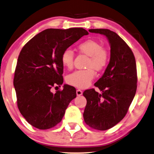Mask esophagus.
<instances>
[{
	"mask_svg": "<svg viewBox=\"0 0 154 154\" xmlns=\"http://www.w3.org/2000/svg\"><path fill=\"white\" fill-rule=\"evenodd\" d=\"M76 93H77V96H80V95H82L83 92H82V90H80V89H77V91H76Z\"/></svg>",
	"mask_w": 154,
	"mask_h": 154,
	"instance_id": "1",
	"label": "esophagus"
}]
</instances>
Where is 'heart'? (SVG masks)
Masks as SVG:
<instances>
[{
	"instance_id": "obj_1",
	"label": "heart",
	"mask_w": 154,
	"mask_h": 154,
	"mask_svg": "<svg viewBox=\"0 0 154 154\" xmlns=\"http://www.w3.org/2000/svg\"><path fill=\"white\" fill-rule=\"evenodd\" d=\"M82 53L87 55L89 60L86 70H78L71 73L67 77L70 84L78 88H84L91 84L95 76V70H103L109 64L110 54L107 48L102 46L99 41L88 39L78 45ZM61 62L64 67L71 69L74 63V53L70 49H66L61 54Z\"/></svg>"
}]
</instances>
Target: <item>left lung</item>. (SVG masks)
<instances>
[{
  "mask_svg": "<svg viewBox=\"0 0 154 154\" xmlns=\"http://www.w3.org/2000/svg\"><path fill=\"white\" fill-rule=\"evenodd\" d=\"M104 34L111 45V58L103 76L95 84L102 91L86 90L87 103L83 114L85 122L94 129L104 131L125 118L137 89V68L134 54L127 43L108 29H91Z\"/></svg>",
  "mask_w": 154,
  "mask_h": 154,
  "instance_id": "8db88e82",
  "label": "left lung"
}]
</instances>
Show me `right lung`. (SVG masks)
Segmentation results:
<instances>
[{
  "instance_id": "right-lung-1",
  "label": "right lung",
  "mask_w": 154,
  "mask_h": 154,
  "mask_svg": "<svg viewBox=\"0 0 154 154\" xmlns=\"http://www.w3.org/2000/svg\"><path fill=\"white\" fill-rule=\"evenodd\" d=\"M88 34L83 28L47 29L31 38L20 50L14 86L20 113L29 125L45 130L60 122L69 103L76 97L75 87L51 89L63 84V52ZM57 87V86H56Z\"/></svg>"
}]
</instances>
